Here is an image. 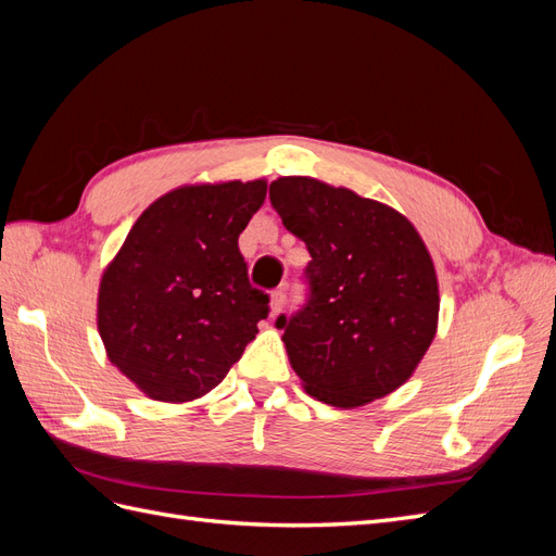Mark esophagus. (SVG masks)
<instances>
[{"label": "esophagus", "instance_id": "34e87169", "mask_svg": "<svg viewBox=\"0 0 556 556\" xmlns=\"http://www.w3.org/2000/svg\"><path fill=\"white\" fill-rule=\"evenodd\" d=\"M285 299H288V294H285V290L280 288V290H276V292H271V315L276 317L278 313H282V308H285Z\"/></svg>", "mask_w": 556, "mask_h": 556}]
</instances>
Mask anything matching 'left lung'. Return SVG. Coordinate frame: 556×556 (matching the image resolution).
Instances as JSON below:
<instances>
[{
  "label": "left lung",
  "mask_w": 556,
  "mask_h": 556,
  "mask_svg": "<svg viewBox=\"0 0 556 556\" xmlns=\"http://www.w3.org/2000/svg\"><path fill=\"white\" fill-rule=\"evenodd\" d=\"M282 225L306 243V306L278 317L304 390L359 408L406 382L439 327V278L406 215L308 176L268 188Z\"/></svg>",
  "instance_id": "8db88e82"
}]
</instances>
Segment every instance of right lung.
I'll use <instances>...</instances> for the list:
<instances>
[{"mask_svg": "<svg viewBox=\"0 0 556 556\" xmlns=\"http://www.w3.org/2000/svg\"><path fill=\"white\" fill-rule=\"evenodd\" d=\"M264 197L266 180L182 185L141 213L104 268L97 329L146 396L208 394L255 339L268 294L248 280L239 233Z\"/></svg>", "mask_w": 556, "mask_h": 556, "instance_id": "right-lung-1", "label": "right lung"}]
</instances>
